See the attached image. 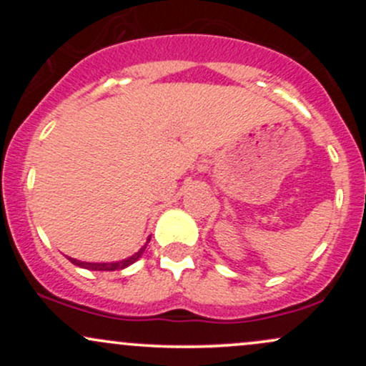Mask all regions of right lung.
Here are the masks:
<instances>
[{
	"label": "right lung",
	"mask_w": 366,
	"mask_h": 366,
	"mask_svg": "<svg viewBox=\"0 0 366 366\" xmlns=\"http://www.w3.org/2000/svg\"><path fill=\"white\" fill-rule=\"evenodd\" d=\"M151 241V236L146 239L144 246H141V249L137 251V253H134L132 256H129V258L125 259H120V262H108V263H91V262H81V259H75V258H69L70 262L74 264H77V267L81 268H87V270H98V272H113V270H122V268H127L129 264H132L134 262H137V259L141 258L142 253L146 251V246H148V242Z\"/></svg>",
	"instance_id": "1"
}]
</instances>
